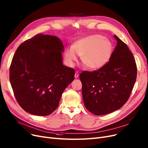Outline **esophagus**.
Wrapping results in <instances>:
<instances>
[{
	"instance_id": "34e87169",
	"label": "esophagus",
	"mask_w": 148,
	"mask_h": 148,
	"mask_svg": "<svg viewBox=\"0 0 148 148\" xmlns=\"http://www.w3.org/2000/svg\"><path fill=\"white\" fill-rule=\"evenodd\" d=\"M79 72H78V71H76V72H75V78H78V76H79Z\"/></svg>"
}]
</instances>
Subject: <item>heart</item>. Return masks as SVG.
Here are the masks:
<instances>
[{
	"instance_id": "heart-1",
	"label": "heart",
	"mask_w": 148,
	"mask_h": 148,
	"mask_svg": "<svg viewBox=\"0 0 148 148\" xmlns=\"http://www.w3.org/2000/svg\"><path fill=\"white\" fill-rule=\"evenodd\" d=\"M113 45L110 40L100 34H93L76 41L72 47L66 49L64 58L66 64L72 67L82 57L84 64L91 69H99L110 60Z\"/></svg>"
}]
</instances>
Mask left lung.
Segmentation results:
<instances>
[{
  "label": "left lung",
  "instance_id": "left-lung-1",
  "mask_svg": "<svg viewBox=\"0 0 148 148\" xmlns=\"http://www.w3.org/2000/svg\"><path fill=\"white\" fill-rule=\"evenodd\" d=\"M117 45L107 64L79 75L84 105L101 116L121 108L129 99L137 78L136 61L128 47L116 36Z\"/></svg>",
  "mask_w": 148,
  "mask_h": 148
}]
</instances>
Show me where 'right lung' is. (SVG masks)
I'll use <instances>...</instances> for the list:
<instances>
[{"instance_id": "1", "label": "right lung", "mask_w": 148, "mask_h": 148, "mask_svg": "<svg viewBox=\"0 0 148 148\" xmlns=\"http://www.w3.org/2000/svg\"><path fill=\"white\" fill-rule=\"evenodd\" d=\"M64 45L56 36L38 34L16 50L10 80L20 106L36 116H47L58 106L75 70L62 64Z\"/></svg>"}]
</instances>
